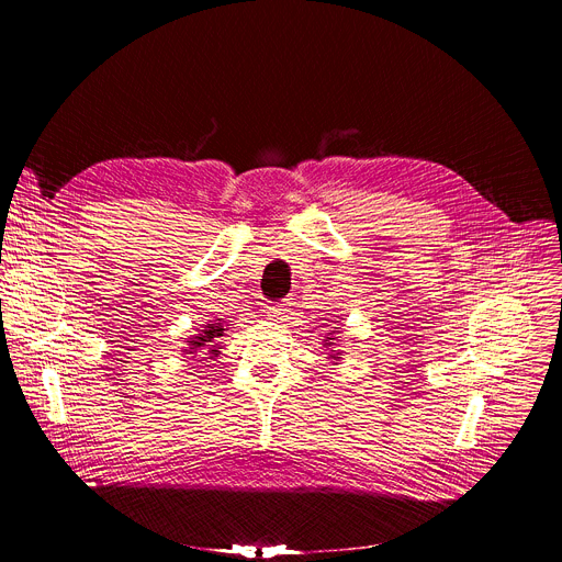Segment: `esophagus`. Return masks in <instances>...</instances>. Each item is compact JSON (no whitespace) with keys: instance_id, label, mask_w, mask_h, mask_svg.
<instances>
[{"instance_id":"esophagus-1","label":"esophagus","mask_w":562,"mask_h":562,"mask_svg":"<svg viewBox=\"0 0 562 562\" xmlns=\"http://www.w3.org/2000/svg\"><path fill=\"white\" fill-rule=\"evenodd\" d=\"M286 302H280V304H273V306H267V313L273 315V317H280L284 311H286Z\"/></svg>"}]
</instances>
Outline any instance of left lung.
<instances>
[{"label": "left lung", "instance_id": "obj_1", "mask_svg": "<svg viewBox=\"0 0 562 562\" xmlns=\"http://www.w3.org/2000/svg\"><path fill=\"white\" fill-rule=\"evenodd\" d=\"M329 340H334V338H329Z\"/></svg>", "mask_w": 562, "mask_h": 562}]
</instances>
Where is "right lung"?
I'll list each match as a JSON object with an SVG mask.
<instances>
[{
	"instance_id": "add662e5",
	"label": "right lung",
	"mask_w": 562,
	"mask_h": 562,
	"mask_svg": "<svg viewBox=\"0 0 562 562\" xmlns=\"http://www.w3.org/2000/svg\"><path fill=\"white\" fill-rule=\"evenodd\" d=\"M224 336V329L220 323L209 325L204 334L195 336V340L191 342V349H211L209 353H217V340Z\"/></svg>"
}]
</instances>
